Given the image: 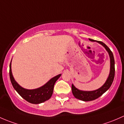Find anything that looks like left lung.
<instances>
[{
	"label": "left lung",
	"mask_w": 124,
	"mask_h": 124,
	"mask_svg": "<svg viewBox=\"0 0 124 124\" xmlns=\"http://www.w3.org/2000/svg\"><path fill=\"white\" fill-rule=\"evenodd\" d=\"M90 39V40L92 42H95L96 40H93V39ZM97 42L99 43L100 44L103 45L107 51L108 52L110 57V73L108 78L107 79L106 81L104 83V85L100 87V88L97 89L94 91H81L76 88L73 85H71V91L72 93L75 98L84 101H92L95 100L100 97L101 95H103L106 91L109 90L110 87L112 82H113V79L115 77V60L113 57V55L112 52L111 51L110 49H109V47L103 42L101 41H96Z\"/></svg>",
	"instance_id": "1"
}]
</instances>
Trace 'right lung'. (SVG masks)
Wrapping results in <instances>:
<instances>
[{
  "mask_svg": "<svg viewBox=\"0 0 124 124\" xmlns=\"http://www.w3.org/2000/svg\"><path fill=\"white\" fill-rule=\"evenodd\" d=\"M12 61V60H11ZM61 74L51 79L42 86L34 90H27L21 87L15 81L11 70V62L9 65V76L14 88L23 98L32 104H39L49 100L53 93L54 86L55 82L61 76Z\"/></svg>",
  "mask_w": 124,
  "mask_h": 124,
  "instance_id": "obj_1",
  "label": "right lung"
}]
</instances>
